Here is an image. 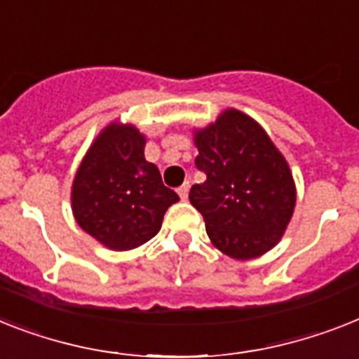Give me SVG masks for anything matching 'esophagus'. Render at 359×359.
Instances as JSON below:
<instances>
[{"label": "esophagus", "instance_id": "34e87169", "mask_svg": "<svg viewBox=\"0 0 359 359\" xmlns=\"http://www.w3.org/2000/svg\"><path fill=\"white\" fill-rule=\"evenodd\" d=\"M188 194H189V182H184V184H182V186H180V188H179L180 199H182V201L188 199Z\"/></svg>", "mask_w": 359, "mask_h": 359}]
</instances>
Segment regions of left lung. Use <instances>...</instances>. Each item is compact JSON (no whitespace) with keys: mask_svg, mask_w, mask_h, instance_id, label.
<instances>
[{"mask_svg":"<svg viewBox=\"0 0 359 359\" xmlns=\"http://www.w3.org/2000/svg\"><path fill=\"white\" fill-rule=\"evenodd\" d=\"M203 184L189 203L205 217L215 249L234 260H252L282 240L295 210L297 189L287 160L256 119L226 109L214 123L194 130Z\"/></svg>","mask_w":359,"mask_h":359,"instance_id":"left-lung-1","label":"left lung"}]
</instances>
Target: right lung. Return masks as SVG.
<instances>
[{
    "instance_id": "add662e5",
    "label": "right lung",
    "mask_w": 359,
    "mask_h": 359,
    "mask_svg": "<svg viewBox=\"0 0 359 359\" xmlns=\"http://www.w3.org/2000/svg\"><path fill=\"white\" fill-rule=\"evenodd\" d=\"M145 136L112 121L92 142L72 184L77 225L110 250H130L158 234L165 210L179 201L144 156Z\"/></svg>"
}]
</instances>
